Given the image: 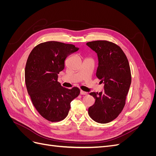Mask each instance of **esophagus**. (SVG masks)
I'll return each instance as SVG.
<instances>
[{
  "label": "esophagus",
  "mask_w": 156,
  "mask_h": 156,
  "mask_svg": "<svg viewBox=\"0 0 156 156\" xmlns=\"http://www.w3.org/2000/svg\"><path fill=\"white\" fill-rule=\"evenodd\" d=\"M80 94H81V95H87V94H88L87 92H84V91H83V90H81V91H80Z\"/></svg>",
  "instance_id": "1"
}]
</instances>
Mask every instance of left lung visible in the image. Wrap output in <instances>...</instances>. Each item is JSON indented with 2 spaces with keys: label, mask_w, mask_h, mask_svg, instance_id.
<instances>
[{
  "label": "left lung",
  "mask_w": 156,
  "mask_h": 156,
  "mask_svg": "<svg viewBox=\"0 0 156 156\" xmlns=\"http://www.w3.org/2000/svg\"><path fill=\"white\" fill-rule=\"evenodd\" d=\"M98 56L96 76L104 84V90L90 92L95 103L88 108V115L96 122L106 124L115 120L125 105L131 83L128 60L119 46L105 40L87 43Z\"/></svg>",
  "instance_id": "8db88e82"
}]
</instances>
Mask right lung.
I'll list each match as a JSON object with an SVG mask.
<instances>
[{"mask_svg": "<svg viewBox=\"0 0 156 156\" xmlns=\"http://www.w3.org/2000/svg\"><path fill=\"white\" fill-rule=\"evenodd\" d=\"M79 49L72 44L47 41L36 46L28 57L25 70L27 92L37 112L49 121L64 119L71 101L80 93L77 87L66 88L58 81L66 58Z\"/></svg>", "mask_w": 156, "mask_h": 156, "instance_id": "right-lung-1", "label": "right lung"}]
</instances>
